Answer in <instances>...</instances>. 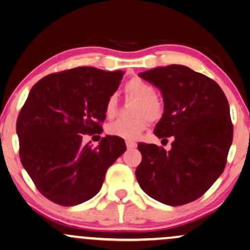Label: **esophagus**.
Instances as JSON below:
<instances>
[{
  "instance_id": "obj_1",
  "label": "esophagus",
  "mask_w": 250,
  "mask_h": 250,
  "mask_svg": "<svg viewBox=\"0 0 250 250\" xmlns=\"http://www.w3.org/2000/svg\"><path fill=\"white\" fill-rule=\"evenodd\" d=\"M125 145H127L128 149H132V148L137 147V144H136L135 142H130V141H127V142H125Z\"/></svg>"
}]
</instances>
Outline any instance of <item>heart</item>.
Returning <instances> with one entry per match:
<instances>
[{
    "mask_svg": "<svg viewBox=\"0 0 250 250\" xmlns=\"http://www.w3.org/2000/svg\"><path fill=\"white\" fill-rule=\"evenodd\" d=\"M125 90L129 96L137 98L138 103L135 106V119L116 120L109 123L106 128L108 135L115 137L132 141L136 139L147 127V117L149 121H158L164 115V105L155 97L154 86L139 78H134L125 83ZM106 114L112 116L116 111V97L109 96L106 102Z\"/></svg>",
    "mask_w": 250,
    "mask_h": 250,
    "instance_id": "b5f03b06",
    "label": "heart"
}]
</instances>
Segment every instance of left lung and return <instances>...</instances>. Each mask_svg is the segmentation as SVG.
<instances>
[{
  "mask_svg": "<svg viewBox=\"0 0 250 250\" xmlns=\"http://www.w3.org/2000/svg\"><path fill=\"white\" fill-rule=\"evenodd\" d=\"M138 75L159 88L164 97V115L154 134L162 141L174 138L168 152L139 143L138 184L146 194L168 206L197 200L225 168L233 138L228 99L214 80L183 65Z\"/></svg>",
  "mask_w": 250,
  "mask_h": 250,
  "instance_id": "obj_1",
  "label": "left lung"
}]
</instances>
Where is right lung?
I'll return each mask as SVG.
<instances>
[{
    "label": "right lung",
    "mask_w": 250,
    "mask_h": 250,
    "mask_svg": "<svg viewBox=\"0 0 250 250\" xmlns=\"http://www.w3.org/2000/svg\"><path fill=\"white\" fill-rule=\"evenodd\" d=\"M125 72L75 67L33 85L17 120L21 164L43 195L61 206L82 204L101 191L125 143L106 136L97 147L82 135L101 134L106 102Z\"/></svg>",
    "instance_id": "add662e5"
}]
</instances>
